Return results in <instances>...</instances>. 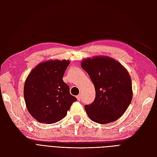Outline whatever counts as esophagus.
Instances as JSON below:
<instances>
[{
    "label": "esophagus",
    "instance_id": "34e87169",
    "mask_svg": "<svg viewBox=\"0 0 157 157\" xmlns=\"http://www.w3.org/2000/svg\"><path fill=\"white\" fill-rule=\"evenodd\" d=\"M77 99L78 101H80V99H81V96H80V95H78V96H77Z\"/></svg>",
    "mask_w": 157,
    "mask_h": 157
}]
</instances>
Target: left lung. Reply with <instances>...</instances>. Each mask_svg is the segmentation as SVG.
I'll list each match as a JSON object with an SVG mask.
<instances>
[{
  "label": "left lung",
  "mask_w": 157,
  "mask_h": 157,
  "mask_svg": "<svg viewBox=\"0 0 157 157\" xmlns=\"http://www.w3.org/2000/svg\"><path fill=\"white\" fill-rule=\"evenodd\" d=\"M82 68L89 75L96 90L92 104L85 105L92 121L105 124L121 117L132 101L130 74L121 63L107 56L84 59Z\"/></svg>",
  "instance_id": "left-lung-1"
}]
</instances>
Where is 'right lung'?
<instances>
[{"instance_id":"obj_1","label":"right lung","mask_w":157,"mask_h":157,"mask_svg":"<svg viewBox=\"0 0 157 157\" xmlns=\"http://www.w3.org/2000/svg\"><path fill=\"white\" fill-rule=\"evenodd\" d=\"M69 60H48L33 69L23 89L26 107L30 115L41 123L53 124L67 115L77 98L69 92L63 80Z\"/></svg>"}]
</instances>
